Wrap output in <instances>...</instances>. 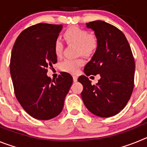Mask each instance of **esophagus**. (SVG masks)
<instances>
[{"mask_svg": "<svg viewBox=\"0 0 147 147\" xmlns=\"http://www.w3.org/2000/svg\"><path fill=\"white\" fill-rule=\"evenodd\" d=\"M77 76H73V80H74V82H76V81H77Z\"/></svg>", "mask_w": 147, "mask_h": 147, "instance_id": "1", "label": "esophagus"}]
</instances>
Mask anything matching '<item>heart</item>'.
Wrapping results in <instances>:
<instances>
[{"label": "heart", "instance_id": "1", "mask_svg": "<svg viewBox=\"0 0 147 147\" xmlns=\"http://www.w3.org/2000/svg\"><path fill=\"white\" fill-rule=\"evenodd\" d=\"M64 38L67 43L77 45L78 54L90 56L96 51L98 40L95 34L89 32L85 28L72 26L65 31ZM54 53L57 57H61L63 52V45L59 39H56L54 42ZM84 63L82 59H65L60 63L61 71L70 74H76L79 67Z\"/></svg>", "mask_w": 147, "mask_h": 147}]
</instances>
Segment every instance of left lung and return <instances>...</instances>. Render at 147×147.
<instances>
[{
	"instance_id": "obj_1",
	"label": "left lung",
	"mask_w": 147,
	"mask_h": 147,
	"mask_svg": "<svg viewBox=\"0 0 147 147\" xmlns=\"http://www.w3.org/2000/svg\"><path fill=\"white\" fill-rule=\"evenodd\" d=\"M94 31L98 45L84 68L86 76L100 74L96 85L87 76L78 81L83 85L82 101L90 112L99 117L113 116L123 110L134 88L135 60L129 44L121 31L102 20L86 23Z\"/></svg>"
}]
</instances>
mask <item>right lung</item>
<instances>
[{
	"instance_id": "add662e5",
	"label": "right lung",
	"mask_w": 147,
	"mask_h": 147,
	"mask_svg": "<svg viewBox=\"0 0 147 147\" xmlns=\"http://www.w3.org/2000/svg\"><path fill=\"white\" fill-rule=\"evenodd\" d=\"M62 25L38 23L23 30L13 46L10 74L16 98L26 112L38 120H49L62 112L73 83L71 74L61 72L56 80L47 67L57 62L54 42Z\"/></svg>"
}]
</instances>
